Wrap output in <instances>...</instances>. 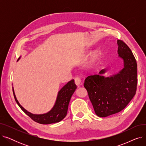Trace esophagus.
I'll return each mask as SVG.
<instances>
[{
  "label": "esophagus",
  "mask_w": 146,
  "mask_h": 146,
  "mask_svg": "<svg viewBox=\"0 0 146 146\" xmlns=\"http://www.w3.org/2000/svg\"><path fill=\"white\" fill-rule=\"evenodd\" d=\"M74 82H75L76 85H77L78 86H79L80 84V83H81V80H80V78H79V77H76V78H74Z\"/></svg>",
  "instance_id": "34e87169"
}]
</instances>
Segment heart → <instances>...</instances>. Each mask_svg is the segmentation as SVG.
Instances as JSON below:
<instances>
[{"label":"heart","instance_id":"b5f03b06","mask_svg":"<svg viewBox=\"0 0 146 146\" xmlns=\"http://www.w3.org/2000/svg\"><path fill=\"white\" fill-rule=\"evenodd\" d=\"M99 56V52L98 51H94L92 54H91L90 56V61L91 62H93L95 60H96L98 57Z\"/></svg>","mask_w":146,"mask_h":146}]
</instances>
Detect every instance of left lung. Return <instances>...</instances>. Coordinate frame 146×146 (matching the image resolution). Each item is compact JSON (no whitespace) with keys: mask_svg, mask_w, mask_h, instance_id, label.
I'll return each instance as SVG.
<instances>
[{"mask_svg":"<svg viewBox=\"0 0 146 146\" xmlns=\"http://www.w3.org/2000/svg\"><path fill=\"white\" fill-rule=\"evenodd\" d=\"M117 44L118 56L123 60L124 68L110 77L103 76L106 70L102 69L99 74L88 76L84 83L95 113L100 117L121 111L136 92L137 65L135 58L124 42L118 40Z\"/></svg>","mask_w":146,"mask_h":146,"instance_id":"1","label":"left lung"}]
</instances>
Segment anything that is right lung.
Instances as JSON below:
<instances>
[{
    "label": "right lung",
    "instance_id": "add662e5",
    "mask_svg": "<svg viewBox=\"0 0 146 146\" xmlns=\"http://www.w3.org/2000/svg\"><path fill=\"white\" fill-rule=\"evenodd\" d=\"M19 58L20 57L18 58V61ZM76 88L77 86L74 83V80L73 79L69 81L58 91L55 104L49 112L43 114H34L28 112L20 105L15 96L13 88L12 87L15 99L21 109L34 121L41 124L56 123L65 118L67 113L68 106L71 97Z\"/></svg>",
    "mask_w": 146,
    "mask_h": 146
}]
</instances>
